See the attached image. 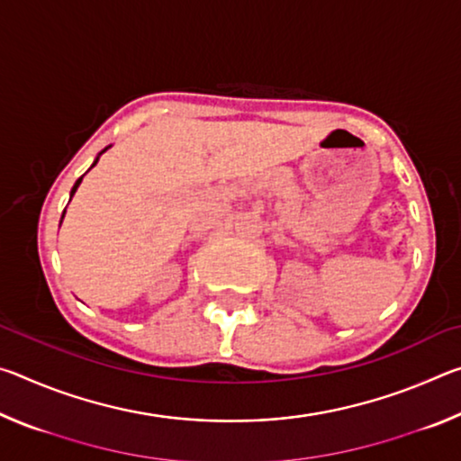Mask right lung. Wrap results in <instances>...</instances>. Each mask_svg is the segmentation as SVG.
I'll list each match as a JSON object with an SVG mask.
<instances>
[{
  "label": "right lung",
  "mask_w": 461,
  "mask_h": 461,
  "mask_svg": "<svg viewBox=\"0 0 461 461\" xmlns=\"http://www.w3.org/2000/svg\"><path fill=\"white\" fill-rule=\"evenodd\" d=\"M107 148H109V146H107ZM107 148H105V150H107ZM105 150H101L99 154H104ZM97 160H99V156H97V158H95V162H93V167H95V165H97ZM81 181H83V176L79 178V181H77V183H75V186H73V189H71V197H73V194H75V191H77V186H79V185H81ZM62 217H65V213H62ZM62 217H60V221H62Z\"/></svg>",
  "instance_id": "right-lung-1"
}]
</instances>
